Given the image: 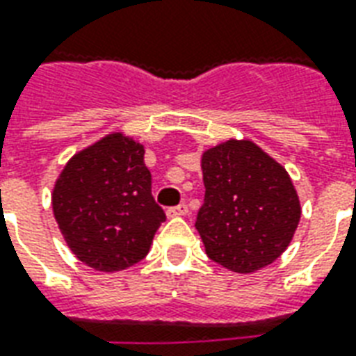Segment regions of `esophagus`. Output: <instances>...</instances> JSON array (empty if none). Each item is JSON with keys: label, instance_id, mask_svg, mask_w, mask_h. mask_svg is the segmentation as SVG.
Masks as SVG:
<instances>
[{"label": "esophagus", "instance_id": "esophagus-1", "mask_svg": "<svg viewBox=\"0 0 356 356\" xmlns=\"http://www.w3.org/2000/svg\"><path fill=\"white\" fill-rule=\"evenodd\" d=\"M168 217H183V215H186L188 213V205L186 204H179L175 205V207H170L168 209Z\"/></svg>", "mask_w": 356, "mask_h": 356}]
</instances>
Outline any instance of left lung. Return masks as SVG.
<instances>
[{
	"mask_svg": "<svg viewBox=\"0 0 356 356\" xmlns=\"http://www.w3.org/2000/svg\"><path fill=\"white\" fill-rule=\"evenodd\" d=\"M205 198L196 217L207 257L232 272L272 264L300 222L289 173L251 141H226L202 156Z\"/></svg>",
	"mask_w": 356,
	"mask_h": 356,
	"instance_id": "left-lung-1",
	"label": "left lung"
}]
</instances>
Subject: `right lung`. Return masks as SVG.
<instances>
[{"label":"right lung","mask_w":356,"mask_h":356,"mask_svg":"<svg viewBox=\"0 0 356 356\" xmlns=\"http://www.w3.org/2000/svg\"><path fill=\"white\" fill-rule=\"evenodd\" d=\"M143 145L111 134L71 158L52 192L54 217L81 262L99 272L138 264L165 213L152 198Z\"/></svg>","instance_id":"add662e5"}]
</instances>
